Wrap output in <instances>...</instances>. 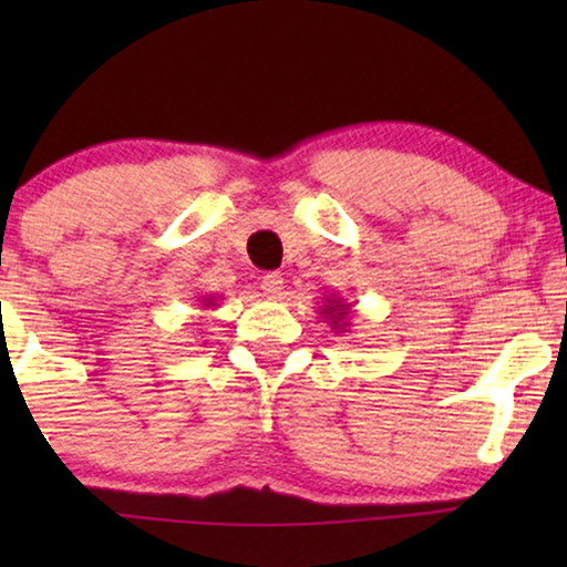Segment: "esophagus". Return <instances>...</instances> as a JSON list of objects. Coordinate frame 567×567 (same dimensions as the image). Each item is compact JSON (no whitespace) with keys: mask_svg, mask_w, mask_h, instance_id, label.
Wrapping results in <instances>:
<instances>
[{"mask_svg":"<svg viewBox=\"0 0 567 567\" xmlns=\"http://www.w3.org/2000/svg\"><path fill=\"white\" fill-rule=\"evenodd\" d=\"M260 289H262V293H266L268 299H278V297H281V291H284V276L281 274L262 276Z\"/></svg>","mask_w":567,"mask_h":567,"instance_id":"esophagus-1","label":"esophagus"}]
</instances>
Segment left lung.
Wrapping results in <instances>:
<instances>
[{
  "mask_svg": "<svg viewBox=\"0 0 567 567\" xmlns=\"http://www.w3.org/2000/svg\"><path fill=\"white\" fill-rule=\"evenodd\" d=\"M348 312H351V305H346V299L336 297V293H330L320 309V315H324V320H328L332 332H348V328H351Z\"/></svg>",
  "mask_w": 567,
  "mask_h": 567,
  "instance_id": "obj_1",
  "label": "left lung"
}]
</instances>
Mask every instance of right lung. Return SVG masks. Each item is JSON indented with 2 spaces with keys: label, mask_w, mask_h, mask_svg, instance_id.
Returning <instances> with one entry per match:
<instances>
[{
  "label": "right lung",
  "mask_w": 567,
  "mask_h": 567,
  "mask_svg": "<svg viewBox=\"0 0 567 567\" xmlns=\"http://www.w3.org/2000/svg\"><path fill=\"white\" fill-rule=\"evenodd\" d=\"M216 305V301H214V297H208L206 301H204V307H214Z\"/></svg>",
  "instance_id": "obj_1"
}]
</instances>
